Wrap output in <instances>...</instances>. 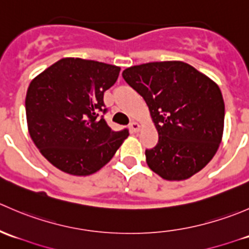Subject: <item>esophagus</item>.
I'll use <instances>...</instances> for the list:
<instances>
[{
	"mask_svg": "<svg viewBox=\"0 0 249 249\" xmlns=\"http://www.w3.org/2000/svg\"><path fill=\"white\" fill-rule=\"evenodd\" d=\"M129 129L131 132H137L140 130V125L136 122H131L129 125Z\"/></svg>",
	"mask_w": 249,
	"mask_h": 249,
	"instance_id": "obj_1",
	"label": "esophagus"
}]
</instances>
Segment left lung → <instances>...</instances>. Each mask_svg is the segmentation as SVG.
<instances>
[{"label":"left lung","mask_w":249,"mask_h":249,"mask_svg":"<svg viewBox=\"0 0 249 249\" xmlns=\"http://www.w3.org/2000/svg\"><path fill=\"white\" fill-rule=\"evenodd\" d=\"M123 78L144 99L159 134L157 144L145 149L150 170L167 180L187 179L202 170L223 136L219 87L182 61L132 66Z\"/></svg>","instance_id":"1"}]
</instances>
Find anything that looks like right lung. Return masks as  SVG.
Wrapping results in <instances>:
<instances>
[{
	"mask_svg": "<svg viewBox=\"0 0 249 249\" xmlns=\"http://www.w3.org/2000/svg\"><path fill=\"white\" fill-rule=\"evenodd\" d=\"M120 69L79 57L61 59L30 83L25 109L30 136L61 171L88 176L107 164L129 130L107 125L104 94Z\"/></svg>",
	"mask_w": 249,
	"mask_h": 249,
	"instance_id": "obj_1",
	"label": "right lung"
}]
</instances>
